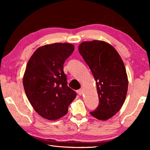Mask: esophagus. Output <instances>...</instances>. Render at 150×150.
<instances>
[{
  "label": "esophagus",
  "mask_w": 150,
  "mask_h": 150,
  "mask_svg": "<svg viewBox=\"0 0 150 150\" xmlns=\"http://www.w3.org/2000/svg\"><path fill=\"white\" fill-rule=\"evenodd\" d=\"M77 93H78V94H79V96H81L82 94L83 93V89H79L77 91Z\"/></svg>",
  "instance_id": "34e87169"
}]
</instances>
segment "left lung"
Returning a JSON list of instances; mask_svg holds the SVG:
<instances>
[{
    "label": "left lung",
    "mask_w": 150,
    "mask_h": 150,
    "mask_svg": "<svg viewBox=\"0 0 150 150\" xmlns=\"http://www.w3.org/2000/svg\"><path fill=\"white\" fill-rule=\"evenodd\" d=\"M79 50L96 82L99 104L90 114L108 120L120 110L126 97L128 81L124 62L115 49L102 41L84 42Z\"/></svg>",
    "instance_id": "8db88e82"
}]
</instances>
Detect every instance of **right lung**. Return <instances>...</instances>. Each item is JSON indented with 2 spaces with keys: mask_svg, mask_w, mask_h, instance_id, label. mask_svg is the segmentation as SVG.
Instances as JSON below:
<instances>
[{
  "mask_svg": "<svg viewBox=\"0 0 150 150\" xmlns=\"http://www.w3.org/2000/svg\"><path fill=\"white\" fill-rule=\"evenodd\" d=\"M74 45L55 43L37 49L28 61L23 78L26 95L34 110L45 119L56 120L68 111L76 93L67 86L63 71Z\"/></svg>",
  "mask_w": 150,
  "mask_h": 150,
  "instance_id": "obj_1",
  "label": "right lung"
}]
</instances>
